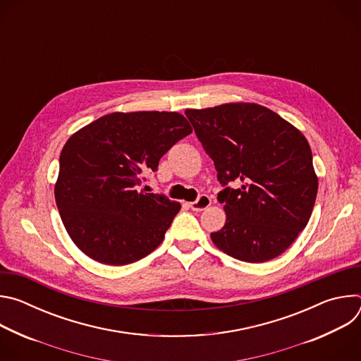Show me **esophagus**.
Listing matches in <instances>:
<instances>
[{
  "mask_svg": "<svg viewBox=\"0 0 361 361\" xmlns=\"http://www.w3.org/2000/svg\"><path fill=\"white\" fill-rule=\"evenodd\" d=\"M210 204H212V198H210L209 195L202 194V195H200L195 201L190 202V207H191L192 212H202V210L207 209Z\"/></svg>",
  "mask_w": 361,
  "mask_h": 361,
  "instance_id": "1",
  "label": "esophagus"
}]
</instances>
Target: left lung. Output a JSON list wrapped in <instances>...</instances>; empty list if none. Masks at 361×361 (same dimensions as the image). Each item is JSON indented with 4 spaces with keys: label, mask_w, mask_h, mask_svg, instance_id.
<instances>
[{
    "label": "left lung",
    "mask_w": 361,
    "mask_h": 361,
    "mask_svg": "<svg viewBox=\"0 0 361 361\" xmlns=\"http://www.w3.org/2000/svg\"><path fill=\"white\" fill-rule=\"evenodd\" d=\"M224 187L226 224L212 240L233 259L264 263L284 252L310 220L319 188L305 137L252 102L185 110ZM240 184L238 189L228 185Z\"/></svg>",
    "instance_id": "obj_1"
}]
</instances>
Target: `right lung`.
Returning <instances> with one entry per match:
<instances>
[{
	"instance_id": "obj_1",
	"label": "right lung",
	"mask_w": 361,
	"mask_h": 361,
	"mask_svg": "<svg viewBox=\"0 0 361 361\" xmlns=\"http://www.w3.org/2000/svg\"><path fill=\"white\" fill-rule=\"evenodd\" d=\"M191 131L178 113H111L68 138L56 202L68 235L90 259L126 266L161 244L181 205L140 187Z\"/></svg>"
}]
</instances>
